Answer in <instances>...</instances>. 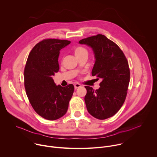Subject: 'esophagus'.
Returning a JSON list of instances; mask_svg holds the SVG:
<instances>
[{"label": "esophagus", "instance_id": "34e87169", "mask_svg": "<svg viewBox=\"0 0 157 157\" xmlns=\"http://www.w3.org/2000/svg\"><path fill=\"white\" fill-rule=\"evenodd\" d=\"M75 89H78V88H79V87H81V85L80 84H79V83H76V84H75Z\"/></svg>", "mask_w": 157, "mask_h": 157}]
</instances>
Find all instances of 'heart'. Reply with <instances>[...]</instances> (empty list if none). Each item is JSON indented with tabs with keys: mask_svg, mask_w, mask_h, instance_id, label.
Wrapping results in <instances>:
<instances>
[{
	"mask_svg": "<svg viewBox=\"0 0 157 157\" xmlns=\"http://www.w3.org/2000/svg\"><path fill=\"white\" fill-rule=\"evenodd\" d=\"M74 53L76 58L80 57L83 55H87V50L82 47H77L74 49Z\"/></svg>",
	"mask_w": 157,
	"mask_h": 157,
	"instance_id": "obj_1",
	"label": "heart"
}]
</instances>
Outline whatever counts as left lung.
Returning <instances> with one entry per match:
<instances>
[{
	"mask_svg": "<svg viewBox=\"0 0 157 157\" xmlns=\"http://www.w3.org/2000/svg\"><path fill=\"white\" fill-rule=\"evenodd\" d=\"M79 43L92 48L95 58L92 76L102 80L96 90L85 86L87 110L96 119L109 118L117 113L125 100L130 81L127 60L117 44L103 35L82 39Z\"/></svg>",
	"mask_w": 157,
	"mask_h": 157,
	"instance_id": "obj_1",
	"label": "left lung"
}]
</instances>
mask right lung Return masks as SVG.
<instances>
[{
    "label": "right lung",
    "instance_id": "right-lung-1",
    "mask_svg": "<svg viewBox=\"0 0 157 157\" xmlns=\"http://www.w3.org/2000/svg\"><path fill=\"white\" fill-rule=\"evenodd\" d=\"M70 41L46 39L30 52L24 70V84L29 100L43 118L54 121L63 117L68 108L74 86H56L53 76L59 70V51Z\"/></svg>",
    "mask_w": 157,
    "mask_h": 157
}]
</instances>
